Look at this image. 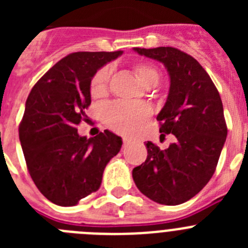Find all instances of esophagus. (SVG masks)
I'll return each instance as SVG.
<instances>
[{
  "label": "esophagus",
  "instance_id": "34e87169",
  "mask_svg": "<svg viewBox=\"0 0 248 248\" xmlns=\"http://www.w3.org/2000/svg\"><path fill=\"white\" fill-rule=\"evenodd\" d=\"M129 143H130V140L129 139H126V138H124V139H123V145L124 146L129 145Z\"/></svg>",
  "mask_w": 248,
  "mask_h": 248
}]
</instances>
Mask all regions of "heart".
<instances>
[{"mask_svg":"<svg viewBox=\"0 0 248 248\" xmlns=\"http://www.w3.org/2000/svg\"><path fill=\"white\" fill-rule=\"evenodd\" d=\"M135 73L140 83L146 88H154L160 82V72L154 65L140 63L135 65ZM110 67H103L94 74L91 82V94L93 97H100L108 89L110 78ZM151 110L143 103L114 102L107 104L102 110L104 123L113 130L122 134H131L150 117Z\"/></svg>","mask_w":248,"mask_h":248,"instance_id":"1","label":"heart"}]
</instances>
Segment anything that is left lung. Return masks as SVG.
I'll use <instances>...</instances> for the list:
<instances>
[{"label":"left lung","instance_id":"obj_1","mask_svg":"<svg viewBox=\"0 0 248 248\" xmlns=\"http://www.w3.org/2000/svg\"><path fill=\"white\" fill-rule=\"evenodd\" d=\"M134 50L168 69L170 89L156 119L161 135L174 134L177 140L165 150L148 141L145 163L133 169V179L150 200L179 205L199 194L216 170L227 137L222 102L207 72L190 54L174 47Z\"/></svg>","mask_w":248,"mask_h":248}]
</instances>
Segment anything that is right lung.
<instances>
[{"label":"right lung","instance_id":"1","mask_svg":"<svg viewBox=\"0 0 248 248\" xmlns=\"http://www.w3.org/2000/svg\"><path fill=\"white\" fill-rule=\"evenodd\" d=\"M68 54L34 84L19 124V140L31 177L50 202L74 206L97 191L109 160L119 153L122 138L109 130L79 137L87 122L91 82L99 68L122 54Z\"/></svg>","mask_w":248,"mask_h":248}]
</instances>
